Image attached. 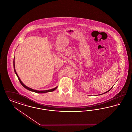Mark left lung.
Masks as SVG:
<instances>
[{
    "label": "left lung",
    "instance_id": "left-lung-1",
    "mask_svg": "<svg viewBox=\"0 0 132 132\" xmlns=\"http://www.w3.org/2000/svg\"><path fill=\"white\" fill-rule=\"evenodd\" d=\"M113 88V87H112V88H110V89H109V90H108V91H107V92H105V93H103V94H98V95H102V94H106V93H107V92H109V90H110V89H111V88Z\"/></svg>",
    "mask_w": 132,
    "mask_h": 132
}]
</instances>
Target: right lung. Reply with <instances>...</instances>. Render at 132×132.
I'll return each instance as SVG.
<instances>
[{"label": "right lung", "instance_id": "obj_1", "mask_svg": "<svg viewBox=\"0 0 132 132\" xmlns=\"http://www.w3.org/2000/svg\"><path fill=\"white\" fill-rule=\"evenodd\" d=\"M15 57L14 58V61H13V66H14V72H15V73L16 74V75L17 76L18 78V80H19V82H20L21 84L24 87V88H26L27 89L30 90V91H31L32 92H34V93H38V94H43V93H48V92H52L53 91H54V90H55L57 88V86L55 88H52V89H48V90H35V89H33L31 88H29L27 86H26V85H25L23 82L21 81V79H20L19 76L18 75L16 71V70H15Z\"/></svg>", "mask_w": 132, "mask_h": 132}]
</instances>
